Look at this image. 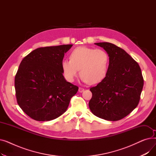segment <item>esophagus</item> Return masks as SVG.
Masks as SVG:
<instances>
[{"label": "esophagus", "instance_id": "obj_1", "mask_svg": "<svg viewBox=\"0 0 156 156\" xmlns=\"http://www.w3.org/2000/svg\"><path fill=\"white\" fill-rule=\"evenodd\" d=\"M83 91H84V88H81V87H80V88H79V90H78V92H79L81 93V92H83Z\"/></svg>", "mask_w": 156, "mask_h": 156}]
</instances>
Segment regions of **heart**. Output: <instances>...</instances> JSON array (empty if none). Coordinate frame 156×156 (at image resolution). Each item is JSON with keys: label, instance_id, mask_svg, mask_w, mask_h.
I'll use <instances>...</instances> for the list:
<instances>
[{"label": "heart", "instance_id": "b5f03b06", "mask_svg": "<svg viewBox=\"0 0 156 156\" xmlns=\"http://www.w3.org/2000/svg\"><path fill=\"white\" fill-rule=\"evenodd\" d=\"M109 64L108 54L101 49L79 47L71 52L70 59H64L61 66L65 78L73 81L80 69L81 80L90 85L99 83L107 75Z\"/></svg>", "mask_w": 156, "mask_h": 156}]
</instances>
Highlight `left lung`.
<instances>
[{
	"label": "left lung",
	"mask_w": 156,
	"mask_h": 156,
	"mask_svg": "<svg viewBox=\"0 0 156 156\" xmlns=\"http://www.w3.org/2000/svg\"><path fill=\"white\" fill-rule=\"evenodd\" d=\"M109 57L105 78L90 89L92 97L89 108L96 116L118 121L136 108L140 99L144 78L138 64L125 51L109 42L95 43Z\"/></svg>",
	"instance_id": "8db88e82"
}]
</instances>
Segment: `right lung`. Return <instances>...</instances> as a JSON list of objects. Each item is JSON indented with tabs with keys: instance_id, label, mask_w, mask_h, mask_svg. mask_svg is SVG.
Listing matches in <instances>:
<instances>
[{
	"instance_id": "right-lung-1",
	"label": "right lung",
	"mask_w": 156,
	"mask_h": 156,
	"mask_svg": "<svg viewBox=\"0 0 156 156\" xmlns=\"http://www.w3.org/2000/svg\"><path fill=\"white\" fill-rule=\"evenodd\" d=\"M73 45L38 48L21 62L15 76L17 102L28 116L47 121L66 112L78 87L66 81L61 63Z\"/></svg>"
}]
</instances>
